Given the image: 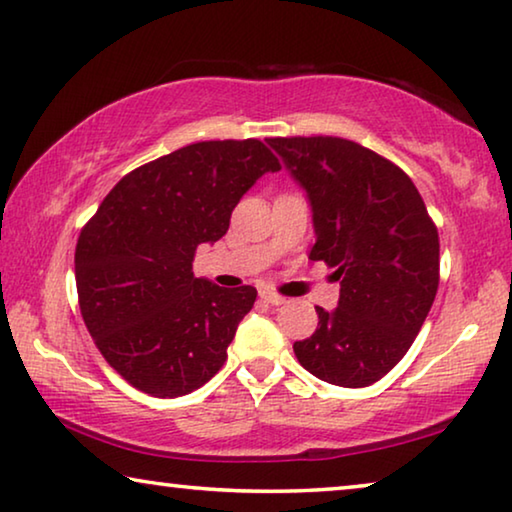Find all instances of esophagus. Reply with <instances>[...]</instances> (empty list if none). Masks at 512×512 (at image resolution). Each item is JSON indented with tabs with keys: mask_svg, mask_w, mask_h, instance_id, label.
Segmentation results:
<instances>
[{
	"mask_svg": "<svg viewBox=\"0 0 512 512\" xmlns=\"http://www.w3.org/2000/svg\"><path fill=\"white\" fill-rule=\"evenodd\" d=\"M261 300L267 302V304H272V306H281L283 302H286V297L272 293V290H261Z\"/></svg>",
	"mask_w": 512,
	"mask_h": 512,
	"instance_id": "esophagus-1",
	"label": "esophagus"
}]
</instances>
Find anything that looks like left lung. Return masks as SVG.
<instances>
[{
    "label": "left lung",
    "mask_w": 512,
    "mask_h": 512,
    "mask_svg": "<svg viewBox=\"0 0 512 512\" xmlns=\"http://www.w3.org/2000/svg\"><path fill=\"white\" fill-rule=\"evenodd\" d=\"M306 192L311 261L336 267L341 295L293 350L318 380L368 387L387 375L426 320L439 286V235L410 176L341 137L267 139Z\"/></svg>",
    "instance_id": "1"
}]
</instances>
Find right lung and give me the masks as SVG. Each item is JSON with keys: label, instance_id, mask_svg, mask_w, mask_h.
Listing matches in <instances>:
<instances>
[{"label": "right lung", "instance_id": "obj_1", "mask_svg": "<svg viewBox=\"0 0 512 512\" xmlns=\"http://www.w3.org/2000/svg\"><path fill=\"white\" fill-rule=\"evenodd\" d=\"M279 169L258 139L199 141L123 176L84 226L75 249L84 325L132 387L178 398L224 366L256 288L196 279L194 251L222 238L242 196Z\"/></svg>", "mask_w": 512, "mask_h": 512}]
</instances>
